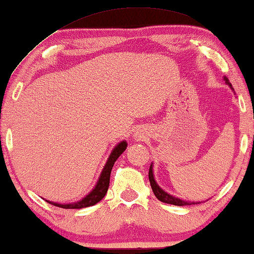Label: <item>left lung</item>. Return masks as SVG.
<instances>
[{
  "instance_id": "left-lung-1",
  "label": "left lung",
  "mask_w": 254,
  "mask_h": 254,
  "mask_svg": "<svg viewBox=\"0 0 254 254\" xmlns=\"http://www.w3.org/2000/svg\"><path fill=\"white\" fill-rule=\"evenodd\" d=\"M225 82H227L228 84L231 86V84L228 81V78H225ZM149 182H150V186L152 189V192H154V194H155V196L157 197L159 201H162V202H165L169 204H175V206H187V204H195V202H187V201H183V200L178 199V197H175V196L170 195V194H168L166 192H164V190H163L155 182L154 173H152V165H150V169H149Z\"/></svg>"
}]
</instances>
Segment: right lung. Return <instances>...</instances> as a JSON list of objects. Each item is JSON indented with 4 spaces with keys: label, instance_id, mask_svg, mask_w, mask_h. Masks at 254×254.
Segmentation results:
<instances>
[{
    "label": "right lung",
    "instance_id": "add662e5",
    "mask_svg": "<svg viewBox=\"0 0 254 254\" xmlns=\"http://www.w3.org/2000/svg\"><path fill=\"white\" fill-rule=\"evenodd\" d=\"M126 148H127V143L125 141H123L113 149L112 154L110 155L109 159H107L105 168H104L102 175H100V177H99V180H98V183H97L96 187L88 194V195H86L85 197H83L81 201H77V202H75V203H67V204L55 203V202H51V201L46 200L47 202L53 204V206H55V207L64 208V209H81V208L93 206V204L99 202V201L106 195L107 190H109L110 176H111V171H112V168L114 165V162H116L118 157H119V156L123 154L125 150H126Z\"/></svg>",
    "mask_w": 254,
    "mask_h": 254
}]
</instances>
